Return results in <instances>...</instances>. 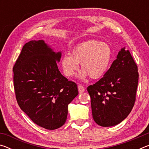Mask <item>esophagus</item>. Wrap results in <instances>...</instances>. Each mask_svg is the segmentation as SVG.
Masks as SVG:
<instances>
[{
	"label": "esophagus",
	"mask_w": 149,
	"mask_h": 149,
	"mask_svg": "<svg viewBox=\"0 0 149 149\" xmlns=\"http://www.w3.org/2000/svg\"><path fill=\"white\" fill-rule=\"evenodd\" d=\"M78 91H79V93H82L85 91V89L81 85H78Z\"/></svg>",
	"instance_id": "esophagus-1"
}]
</instances>
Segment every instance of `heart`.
<instances>
[{
	"label": "heart",
	"instance_id": "1",
	"mask_svg": "<svg viewBox=\"0 0 149 149\" xmlns=\"http://www.w3.org/2000/svg\"><path fill=\"white\" fill-rule=\"evenodd\" d=\"M112 58L110 47L106 42L91 40L78 45L72 50L70 55L65 54L61 60L64 75H74L81 64L80 77L89 75L91 79H99L104 75L110 66Z\"/></svg>",
	"mask_w": 149,
	"mask_h": 149
}]
</instances>
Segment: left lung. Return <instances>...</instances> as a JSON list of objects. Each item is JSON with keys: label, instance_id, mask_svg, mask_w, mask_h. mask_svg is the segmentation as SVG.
Returning a JSON list of instances; mask_svg holds the SVG:
<instances>
[{"label": "left lung", "instance_id": "8db88e82", "mask_svg": "<svg viewBox=\"0 0 149 149\" xmlns=\"http://www.w3.org/2000/svg\"><path fill=\"white\" fill-rule=\"evenodd\" d=\"M138 80L137 65L123 48L104 76L87 87L93 118L98 125L114 126L127 118L135 104Z\"/></svg>", "mask_w": 149, "mask_h": 149}]
</instances>
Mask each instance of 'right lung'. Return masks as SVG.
<instances>
[{"instance_id": "add662e5", "label": "right lung", "mask_w": 149, "mask_h": 149, "mask_svg": "<svg viewBox=\"0 0 149 149\" xmlns=\"http://www.w3.org/2000/svg\"><path fill=\"white\" fill-rule=\"evenodd\" d=\"M54 52L42 40L24 45L13 67L14 87L20 108L37 125L54 130L66 121L68 104L77 86L61 74Z\"/></svg>"}]
</instances>
